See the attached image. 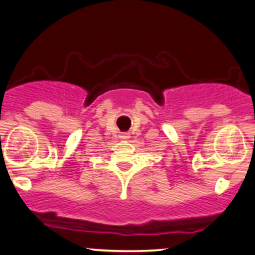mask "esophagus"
Returning a JSON list of instances; mask_svg holds the SVG:
<instances>
[{
    "label": "esophagus",
    "instance_id": "34e87169",
    "mask_svg": "<svg viewBox=\"0 0 255 255\" xmlns=\"http://www.w3.org/2000/svg\"><path fill=\"white\" fill-rule=\"evenodd\" d=\"M121 138H122V139H127V138H128V135H126V134H122V135H121Z\"/></svg>",
    "mask_w": 255,
    "mask_h": 255
}]
</instances>
